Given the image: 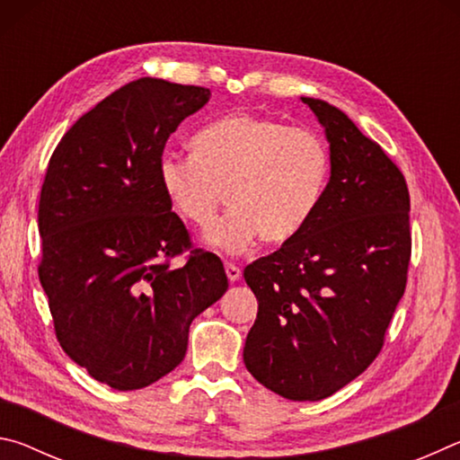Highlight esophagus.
I'll list each match as a JSON object with an SVG mask.
<instances>
[{
    "label": "esophagus",
    "instance_id": "34e87169",
    "mask_svg": "<svg viewBox=\"0 0 460 460\" xmlns=\"http://www.w3.org/2000/svg\"><path fill=\"white\" fill-rule=\"evenodd\" d=\"M225 271H227L229 282H237L241 278V270L235 266V263H225Z\"/></svg>",
    "mask_w": 460,
    "mask_h": 460
}]
</instances>
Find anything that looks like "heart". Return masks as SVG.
<instances>
[{
  "mask_svg": "<svg viewBox=\"0 0 460 460\" xmlns=\"http://www.w3.org/2000/svg\"><path fill=\"white\" fill-rule=\"evenodd\" d=\"M192 158L166 154L158 182L170 207L194 227L211 225L227 194L231 208L207 231V243L239 253L260 237L294 239L321 208L331 181V150L308 128L233 113L190 139Z\"/></svg>",
  "mask_w": 460,
  "mask_h": 460,
  "instance_id": "obj_1",
  "label": "heart"
}]
</instances>
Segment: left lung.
<instances>
[{"label":"left lung","mask_w":460,"mask_h":460,"mask_svg":"<svg viewBox=\"0 0 460 460\" xmlns=\"http://www.w3.org/2000/svg\"><path fill=\"white\" fill-rule=\"evenodd\" d=\"M324 128L331 181L318 213L278 252L249 263L258 318L247 371L294 402H318L369 367L406 290L410 194L385 152L341 109L302 97Z\"/></svg>","instance_id":"1"}]
</instances>
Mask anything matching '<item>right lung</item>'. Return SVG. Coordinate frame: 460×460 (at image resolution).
<instances>
[{"label": "right lung", "instance_id": "right-lung-1", "mask_svg": "<svg viewBox=\"0 0 460 460\" xmlns=\"http://www.w3.org/2000/svg\"><path fill=\"white\" fill-rule=\"evenodd\" d=\"M211 91L144 76L79 118L54 150L38 205L40 284L71 359L129 392L184 359L190 323L227 292L215 253L190 249L158 182L170 134Z\"/></svg>", "mask_w": 460, "mask_h": 460}]
</instances>
